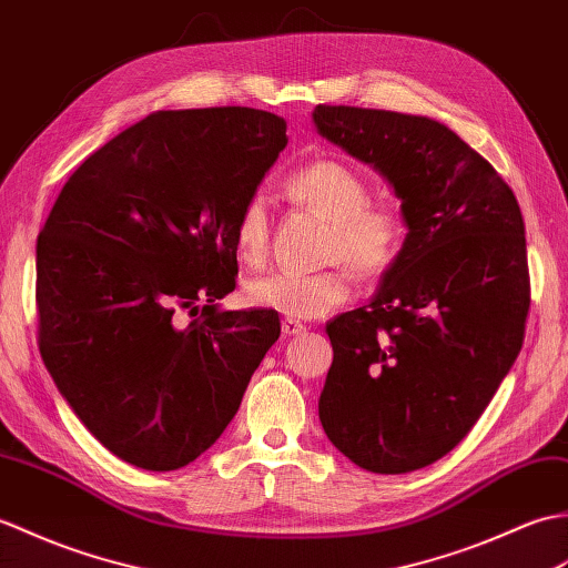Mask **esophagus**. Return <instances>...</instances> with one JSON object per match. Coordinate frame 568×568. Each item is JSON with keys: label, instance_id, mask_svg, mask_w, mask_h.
<instances>
[{"label": "esophagus", "instance_id": "34e87169", "mask_svg": "<svg viewBox=\"0 0 568 568\" xmlns=\"http://www.w3.org/2000/svg\"><path fill=\"white\" fill-rule=\"evenodd\" d=\"M306 331V325L304 323H298V321H292V318H284V323H282V333L286 335V337H292V335H301Z\"/></svg>", "mask_w": 568, "mask_h": 568}]
</instances>
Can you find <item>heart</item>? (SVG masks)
<instances>
[{
	"mask_svg": "<svg viewBox=\"0 0 568 568\" xmlns=\"http://www.w3.org/2000/svg\"><path fill=\"white\" fill-rule=\"evenodd\" d=\"M284 196L327 221L323 262L316 272H274L245 284V304L292 321L321 318L352 294V272L376 282L396 267L408 243V219L396 201L369 199L372 184L343 160L318 158L286 174ZM235 257L260 267L270 252L267 201L252 194L233 223Z\"/></svg>",
	"mask_w": 568,
	"mask_h": 568,
	"instance_id": "obj_1",
	"label": "heart"
}]
</instances>
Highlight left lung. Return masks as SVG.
Here are the masks:
<instances>
[{"instance_id": "8db88e82", "label": "left lung", "mask_w": 568, "mask_h": 568, "mask_svg": "<svg viewBox=\"0 0 568 568\" xmlns=\"http://www.w3.org/2000/svg\"><path fill=\"white\" fill-rule=\"evenodd\" d=\"M313 121L394 184L408 219L406 250L372 304L325 325L323 430L367 471L423 469L469 435L523 347L530 270L518 199L433 119L318 104Z\"/></svg>"}]
</instances>
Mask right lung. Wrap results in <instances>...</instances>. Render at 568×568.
Returning a JSON list of instances; mask_svg holds the SVG:
<instances>
[{
    "label": "right lung",
    "instance_id": "obj_1",
    "mask_svg": "<svg viewBox=\"0 0 568 568\" xmlns=\"http://www.w3.org/2000/svg\"><path fill=\"white\" fill-rule=\"evenodd\" d=\"M284 148L270 111H158L58 194L36 245L38 349L119 459L148 471L194 462L280 337L276 311H216V298L235 288L237 211Z\"/></svg>",
    "mask_w": 568,
    "mask_h": 568
}]
</instances>
